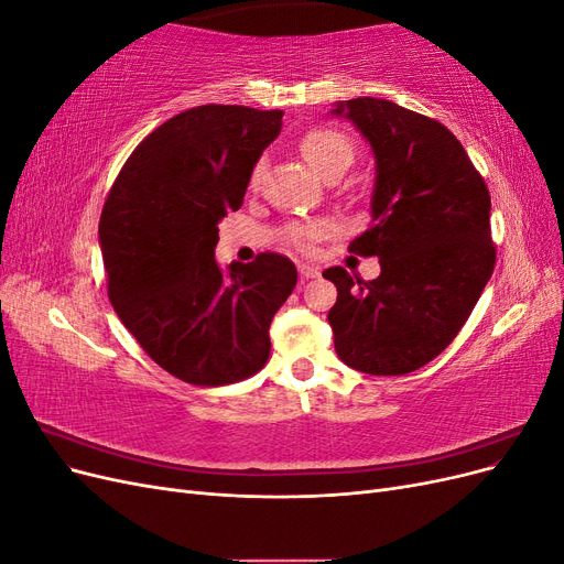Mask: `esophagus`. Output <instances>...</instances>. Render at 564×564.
<instances>
[{"label":"esophagus","instance_id":"34e87169","mask_svg":"<svg viewBox=\"0 0 564 564\" xmlns=\"http://www.w3.org/2000/svg\"><path fill=\"white\" fill-rule=\"evenodd\" d=\"M299 275H301V280H315L319 275V268L317 265H308V263H301L299 265Z\"/></svg>","mask_w":564,"mask_h":564}]
</instances>
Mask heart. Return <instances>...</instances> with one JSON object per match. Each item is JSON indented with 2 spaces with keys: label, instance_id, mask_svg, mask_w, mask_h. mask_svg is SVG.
I'll return each instance as SVG.
<instances>
[{
  "label": "heart",
  "instance_id": "1",
  "mask_svg": "<svg viewBox=\"0 0 564 564\" xmlns=\"http://www.w3.org/2000/svg\"><path fill=\"white\" fill-rule=\"evenodd\" d=\"M301 155L305 158L317 174H324L329 166L334 164H350L352 160V143L348 141V135H344L336 129L327 127H315L301 139ZM259 176V169H256L253 178ZM327 224H311V226H301L294 228L292 237L299 247H311L319 237L329 235Z\"/></svg>",
  "mask_w": 564,
  "mask_h": 564
}]
</instances>
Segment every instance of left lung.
<instances>
[{
    "label": "left lung",
    "mask_w": 564,
    "mask_h": 564,
    "mask_svg": "<svg viewBox=\"0 0 564 564\" xmlns=\"http://www.w3.org/2000/svg\"><path fill=\"white\" fill-rule=\"evenodd\" d=\"M371 145L377 181L371 228L350 251L377 256L381 275L362 282L327 268L338 299L327 319L348 367L400 377L445 350L494 272L489 191L456 135L435 119L383 98L338 100Z\"/></svg>",
    "instance_id": "left-lung-1"
}]
</instances>
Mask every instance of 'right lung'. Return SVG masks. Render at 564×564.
Instances as JSON below:
<instances>
[{
    "label": "right lung",
    "mask_w": 564,
    "mask_h": 564,
    "mask_svg": "<svg viewBox=\"0 0 564 564\" xmlns=\"http://www.w3.org/2000/svg\"><path fill=\"white\" fill-rule=\"evenodd\" d=\"M282 110L197 106L152 131L115 178L98 224L108 296L172 377L226 386L259 371L270 322L296 286L280 253L220 268V218L242 207Z\"/></svg>",
    "instance_id": "add662e5"
}]
</instances>
